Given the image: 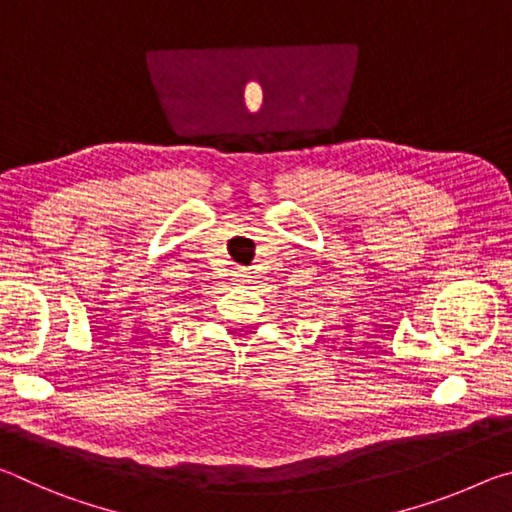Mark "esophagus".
Here are the masks:
<instances>
[{
    "mask_svg": "<svg viewBox=\"0 0 512 512\" xmlns=\"http://www.w3.org/2000/svg\"><path fill=\"white\" fill-rule=\"evenodd\" d=\"M235 277H237V280H241V282H244V280H248V268H237V271H235Z\"/></svg>",
    "mask_w": 512,
    "mask_h": 512,
    "instance_id": "34e87169",
    "label": "esophagus"
}]
</instances>
